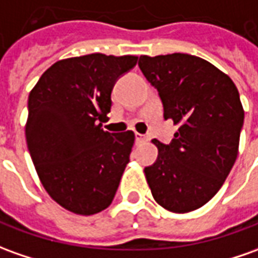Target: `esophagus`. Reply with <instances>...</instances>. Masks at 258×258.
Instances as JSON below:
<instances>
[{
	"instance_id": "obj_1",
	"label": "esophagus",
	"mask_w": 258,
	"mask_h": 258,
	"mask_svg": "<svg viewBox=\"0 0 258 258\" xmlns=\"http://www.w3.org/2000/svg\"><path fill=\"white\" fill-rule=\"evenodd\" d=\"M147 138L145 135H140V133H136V143L138 145H142V143H146Z\"/></svg>"
}]
</instances>
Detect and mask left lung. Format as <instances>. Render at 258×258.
Segmentation results:
<instances>
[{"mask_svg": "<svg viewBox=\"0 0 258 258\" xmlns=\"http://www.w3.org/2000/svg\"><path fill=\"white\" fill-rule=\"evenodd\" d=\"M139 67L157 88L164 119L178 126L170 145L153 139L159 156L145 168L154 201L170 212L204 207L233 167L244 109L227 74L204 58L173 53L140 56Z\"/></svg>", "mask_w": 258, "mask_h": 258, "instance_id": "1", "label": "left lung"}]
</instances>
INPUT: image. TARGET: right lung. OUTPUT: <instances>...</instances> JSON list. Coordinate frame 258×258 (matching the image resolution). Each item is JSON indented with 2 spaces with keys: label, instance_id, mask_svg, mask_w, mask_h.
Returning a JSON list of instances; mask_svg holds the SVG:
<instances>
[{
  "label": "right lung",
  "instance_id": "right-lung-1",
  "mask_svg": "<svg viewBox=\"0 0 258 258\" xmlns=\"http://www.w3.org/2000/svg\"><path fill=\"white\" fill-rule=\"evenodd\" d=\"M138 56L91 53L58 60L29 92L26 145L37 177L54 202L76 215L109 207L129 163L135 133H109L112 88Z\"/></svg>",
  "mask_w": 258,
  "mask_h": 258
}]
</instances>
